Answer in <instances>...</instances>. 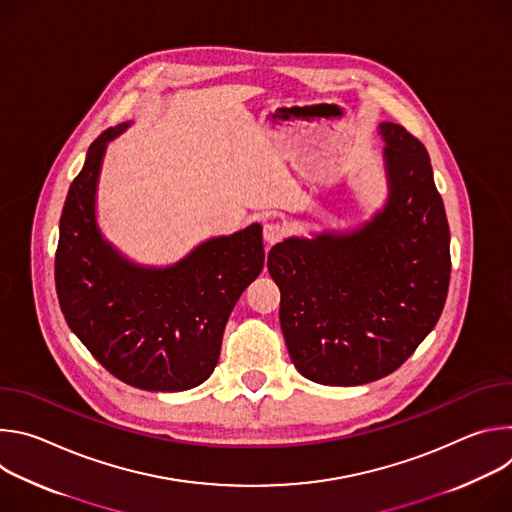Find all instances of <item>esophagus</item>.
<instances>
[{"instance_id":"1","label":"esophagus","mask_w":512,"mask_h":512,"mask_svg":"<svg viewBox=\"0 0 512 512\" xmlns=\"http://www.w3.org/2000/svg\"><path fill=\"white\" fill-rule=\"evenodd\" d=\"M285 235H287V229H285V225H281V223H267V225L263 227V239H265L267 245L279 243Z\"/></svg>"}]
</instances>
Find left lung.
I'll list each match as a JSON object with an SVG mask.
<instances>
[{"instance_id":"1","label":"left lung","mask_w":512,"mask_h":512,"mask_svg":"<svg viewBox=\"0 0 512 512\" xmlns=\"http://www.w3.org/2000/svg\"><path fill=\"white\" fill-rule=\"evenodd\" d=\"M387 200L369 221L271 247L279 322L291 362L320 385L391 375L442 316L450 229L423 143L383 121Z\"/></svg>"}]
</instances>
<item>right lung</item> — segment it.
<instances>
[{
	"label": "right lung",
	"mask_w": 512,
	"mask_h": 512,
	"mask_svg": "<svg viewBox=\"0 0 512 512\" xmlns=\"http://www.w3.org/2000/svg\"><path fill=\"white\" fill-rule=\"evenodd\" d=\"M103 131L70 184L54 263L68 328L119 381L143 391H188L218 362L227 320L263 271V229L212 237L180 261L156 267L123 255L97 223V188L109 141Z\"/></svg>",
	"instance_id": "right-lung-1"
}]
</instances>
